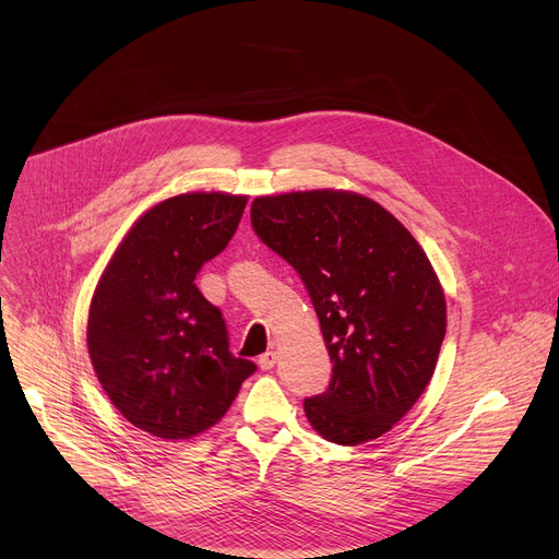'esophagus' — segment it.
<instances>
[{"label": "esophagus", "mask_w": 559, "mask_h": 559, "mask_svg": "<svg viewBox=\"0 0 559 559\" xmlns=\"http://www.w3.org/2000/svg\"><path fill=\"white\" fill-rule=\"evenodd\" d=\"M276 358H278V356H276V352H265V354L259 358L261 369H265V371H267V369H272V367L276 365Z\"/></svg>", "instance_id": "esophagus-1"}]
</instances>
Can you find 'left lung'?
<instances>
[{
  "mask_svg": "<svg viewBox=\"0 0 559 559\" xmlns=\"http://www.w3.org/2000/svg\"><path fill=\"white\" fill-rule=\"evenodd\" d=\"M252 227L305 283L334 362L328 391L305 397L325 440L380 438L427 389L447 332L440 281L409 229L343 190L259 197Z\"/></svg>",
  "mask_w": 559,
  "mask_h": 559,
  "instance_id": "obj_1",
  "label": "left lung"
}]
</instances>
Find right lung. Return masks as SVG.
I'll use <instances>...</instances> for the list:
<instances>
[{
	"mask_svg": "<svg viewBox=\"0 0 559 559\" xmlns=\"http://www.w3.org/2000/svg\"><path fill=\"white\" fill-rule=\"evenodd\" d=\"M248 197L190 192L150 207L126 234L95 289L88 354L136 429L186 440L216 425L257 365L236 358L223 313L197 287L221 254Z\"/></svg>",
	"mask_w": 559,
	"mask_h": 559,
	"instance_id": "obj_1",
	"label": "right lung"
}]
</instances>
